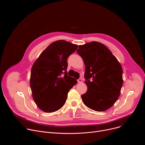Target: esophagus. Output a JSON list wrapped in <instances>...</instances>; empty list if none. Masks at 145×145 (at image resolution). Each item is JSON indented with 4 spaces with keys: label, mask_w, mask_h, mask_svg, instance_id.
Segmentation results:
<instances>
[{
    "label": "esophagus",
    "mask_w": 145,
    "mask_h": 145,
    "mask_svg": "<svg viewBox=\"0 0 145 145\" xmlns=\"http://www.w3.org/2000/svg\"><path fill=\"white\" fill-rule=\"evenodd\" d=\"M77 81H78V83H81V82H82V79L80 78H78V79L77 80Z\"/></svg>",
    "instance_id": "esophagus-1"
}]
</instances>
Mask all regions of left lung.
I'll return each mask as SVG.
<instances>
[{"instance_id": "obj_1", "label": "left lung", "mask_w": 145, "mask_h": 145, "mask_svg": "<svg viewBox=\"0 0 145 145\" xmlns=\"http://www.w3.org/2000/svg\"><path fill=\"white\" fill-rule=\"evenodd\" d=\"M77 53L86 65L88 89L81 95L82 102L96 111L108 110L117 101L123 85L120 64L105 45L95 41L79 45Z\"/></svg>"}]
</instances>
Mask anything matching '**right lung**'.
I'll use <instances>...</instances> for the list:
<instances>
[{"label":"right lung","mask_w":145,"mask_h":145,"mask_svg":"<svg viewBox=\"0 0 145 145\" xmlns=\"http://www.w3.org/2000/svg\"><path fill=\"white\" fill-rule=\"evenodd\" d=\"M77 47L64 40L55 41L34 62L30 84L34 102L42 111L50 113L59 110L77 84L75 78L68 76L67 69V59Z\"/></svg>","instance_id":"obj_1"}]
</instances>
